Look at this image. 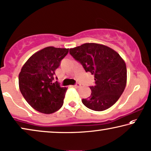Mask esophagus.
<instances>
[{"label": "esophagus", "mask_w": 151, "mask_h": 151, "mask_svg": "<svg viewBox=\"0 0 151 151\" xmlns=\"http://www.w3.org/2000/svg\"><path fill=\"white\" fill-rule=\"evenodd\" d=\"M74 88H79L81 87V84L80 83H76L75 86H73Z\"/></svg>", "instance_id": "obj_1"}]
</instances>
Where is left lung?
<instances>
[{"label":"left lung","instance_id":"8db88e82","mask_svg":"<svg viewBox=\"0 0 151 151\" xmlns=\"http://www.w3.org/2000/svg\"><path fill=\"white\" fill-rule=\"evenodd\" d=\"M70 53L86 72L94 75L90 96L82 100L89 109L101 111L117 102L127 85V66L117 52L103 44L86 43L70 48Z\"/></svg>","mask_w":151,"mask_h":151}]
</instances>
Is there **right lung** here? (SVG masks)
I'll return each mask as SVG.
<instances>
[{"label": "right lung", "mask_w": 151, "mask_h": 151, "mask_svg": "<svg viewBox=\"0 0 151 151\" xmlns=\"http://www.w3.org/2000/svg\"><path fill=\"white\" fill-rule=\"evenodd\" d=\"M69 48L48 46L29 57L18 76L19 88L36 111L50 114L62 107L67 88L53 82L55 71Z\"/></svg>", "instance_id": "add662e5"}]
</instances>
